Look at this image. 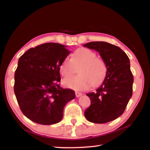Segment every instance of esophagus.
<instances>
[{
  "label": "esophagus",
  "instance_id": "34e87169",
  "mask_svg": "<svg viewBox=\"0 0 150 150\" xmlns=\"http://www.w3.org/2000/svg\"><path fill=\"white\" fill-rule=\"evenodd\" d=\"M83 94L81 93H79V92H77V91H76L75 92V95H76V97H79V96H81V95H82Z\"/></svg>",
  "mask_w": 150,
  "mask_h": 150
}]
</instances>
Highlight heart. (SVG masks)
Listing matches in <instances>:
<instances>
[{
    "label": "heart",
    "mask_w": 150,
    "mask_h": 150,
    "mask_svg": "<svg viewBox=\"0 0 150 150\" xmlns=\"http://www.w3.org/2000/svg\"><path fill=\"white\" fill-rule=\"evenodd\" d=\"M81 65L78 71L79 75L66 79L63 84L77 91L88 89L91 86L97 87L102 83L107 74L105 61L96 57L94 51L85 47L79 48L72 55V59L66 57L60 65V73L68 77L75 73V67Z\"/></svg>",
    "instance_id": "b5f03b06"
}]
</instances>
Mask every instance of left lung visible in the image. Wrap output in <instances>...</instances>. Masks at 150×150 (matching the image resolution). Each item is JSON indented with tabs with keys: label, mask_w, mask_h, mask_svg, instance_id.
<instances>
[{
	"label": "left lung",
	"mask_w": 150,
	"mask_h": 150,
	"mask_svg": "<svg viewBox=\"0 0 150 150\" xmlns=\"http://www.w3.org/2000/svg\"><path fill=\"white\" fill-rule=\"evenodd\" d=\"M99 53L107 66V74L95 93H88L91 105L85 116L93 123L103 124L122 115L132 96L134 77L130 60L120 47L105 42H91L83 45Z\"/></svg>",
	"instance_id": "8db88e82"
}]
</instances>
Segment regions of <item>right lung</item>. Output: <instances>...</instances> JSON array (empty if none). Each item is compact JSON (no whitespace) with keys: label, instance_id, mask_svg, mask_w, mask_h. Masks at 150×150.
<instances>
[{"label":"right lung","instance_id":"right-lung-1","mask_svg":"<svg viewBox=\"0 0 150 150\" xmlns=\"http://www.w3.org/2000/svg\"><path fill=\"white\" fill-rule=\"evenodd\" d=\"M69 54L64 45L45 43L19 58L14 91L20 110L30 120L43 125L59 122L64 106L75 98L74 91L58 84L60 65Z\"/></svg>","mask_w":150,"mask_h":150}]
</instances>
